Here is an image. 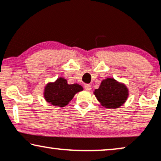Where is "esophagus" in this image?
Returning a JSON list of instances; mask_svg holds the SVG:
<instances>
[{
	"label": "esophagus",
	"mask_w": 161,
	"mask_h": 161,
	"mask_svg": "<svg viewBox=\"0 0 161 161\" xmlns=\"http://www.w3.org/2000/svg\"><path fill=\"white\" fill-rule=\"evenodd\" d=\"M85 89L86 90H87V91H90L91 90V85H89V84H85Z\"/></svg>",
	"instance_id": "34e87169"
}]
</instances>
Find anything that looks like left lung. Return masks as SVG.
Segmentation results:
<instances>
[{
	"instance_id": "8db88e82",
	"label": "left lung",
	"mask_w": 161,
	"mask_h": 161,
	"mask_svg": "<svg viewBox=\"0 0 161 161\" xmlns=\"http://www.w3.org/2000/svg\"><path fill=\"white\" fill-rule=\"evenodd\" d=\"M93 93L102 106L116 109L125 103L129 97V89L114 78H107L101 81L99 88Z\"/></svg>"
}]
</instances>
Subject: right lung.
I'll return each instance as SVG.
<instances>
[{
	"label": "right lung",
	"instance_id": "right-lung-1",
	"mask_svg": "<svg viewBox=\"0 0 161 161\" xmlns=\"http://www.w3.org/2000/svg\"><path fill=\"white\" fill-rule=\"evenodd\" d=\"M82 90L83 87L77 83L69 85L66 79L59 77L45 85L43 96L50 104L63 108L69 103L76 93Z\"/></svg>",
	"mask_w": 161,
	"mask_h": 161
}]
</instances>
